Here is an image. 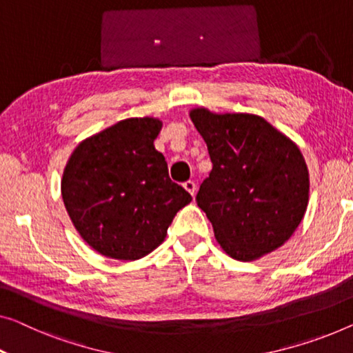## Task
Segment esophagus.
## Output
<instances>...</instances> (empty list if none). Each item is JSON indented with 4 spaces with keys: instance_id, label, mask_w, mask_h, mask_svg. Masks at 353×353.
Listing matches in <instances>:
<instances>
[{
    "instance_id": "1",
    "label": "esophagus",
    "mask_w": 353,
    "mask_h": 353,
    "mask_svg": "<svg viewBox=\"0 0 353 353\" xmlns=\"http://www.w3.org/2000/svg\"><path fill=\"white\" fill-rule=\"evenodd\" d=\"M183 188L192 194V196H194V193H196V183H194L193 181H187L183 182Z\"/></svg>"
}]
</instances>
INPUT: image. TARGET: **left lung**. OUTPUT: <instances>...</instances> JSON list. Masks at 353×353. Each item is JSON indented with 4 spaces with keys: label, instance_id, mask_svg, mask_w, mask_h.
I'll return each instance as SVG.
<instances>
[{
    "label": "left lung",
    "instance_id": "1",
    "mask_svg": "<svg viewBox=\"0 0 353 353\" xmlns=\"http://www.w3.org/2000/svg\"><path fill=\"white\" fill-rule=\"evenodd\" d=\"M212 171L196 203L231 259L252 261L290 239L309 201V171L298 145L260 115L190 110Z\"/></svg>",
    "mask_w": 353,
    "mask_h": 353
}]
</instances>
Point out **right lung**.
<instances>
[{"instance_id":"right-lung-1","label":"right lung","mask_w":353,"mask_h":353,"mask_svg":"<svg viewBox=\"0 0 353 353\" xmlns=\"http://www.w3.org/2000/svg\"><path fill=\"white\" fill-rule=\"evenodd\" d=\"M154 117L120 120L83 139L66 163L61 196L82 239L104 256L139 260L166 238L190 193L168 174Z\"/></svg>"}]
</instances>
